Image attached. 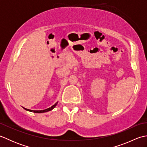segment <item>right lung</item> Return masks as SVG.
Listing matches in <instances>:
<instances>
[{
	"label": "right lung",
	"mask_w": 147,
	"mask_h": 147,
	"mask_svg": "<svg viewBox=\"0 0 147 147\" xmlns=\"http://www.w3.org/2000/svg\"><path fill=\"white\" fill-rule=\"evenodd\" d=\"M57 102H56L54 105L52 106V107H49V108L47 109H45V110H43V111H33V110H30V109H25V108H24V109H25V110H26V111H30V112H35V113H43V112H48V111H50L52 110V109H54L56 105H57Z\"/></svg>",
	"instance_id": "obj_1"
}]
</instances>
